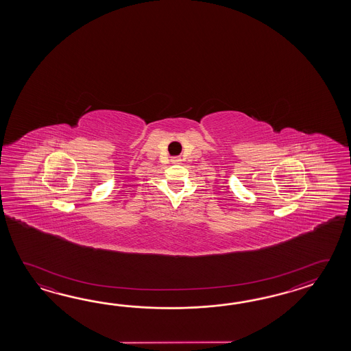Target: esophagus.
<instances>
[{
    "instance_id": "esophagus-1",
    "label": "esophagus",
    "mask_w": 351,
    "mask_h": 351,
    "mask_svg": "<svg viewBox=\"0 0 351 351\" xmlns=\"http://www.w3.org/2000/svg\"><path fill=\"white\" fill-rule=\"evenodd\" d=\"M173 163H178L179 162V158H174L172 160Z\"/></svg>"
}]
</instances>
